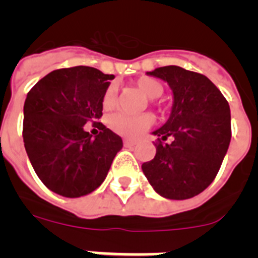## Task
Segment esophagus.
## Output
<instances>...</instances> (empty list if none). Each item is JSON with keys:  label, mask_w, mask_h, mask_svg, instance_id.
<instances>
[{"label": "esophagus", "mask_w": 258, "mask_h": 258, "mask_svg": "<svg viewBox=\"0 0 258 258\" xmlns=\"http://www.w3.org/2000/svg\"><path fill=\"white\" fill-rule=\"evenodd\" d=\"M137 145V141L133 140H124V146L125 147H133Z\"/></svg>", "instance_id": "obj_1"}]
</instances>
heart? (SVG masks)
Segmentation results:
<instances>
[{"instance_id": "heart-1", "label": "heart", "mask_w": 258, "mask_h": 258, "mask_svg": "<svg viewBox=\"0 0 258 258\" xmlns=\"http://www.w3.org/2000/svg\"><path fill=\"white\" fill-rule=\"evenodd\" d=\"M136 85L140 90H142L150 99H156L160 97L164 92L163 84L156 79L143 76L136 81ZM116 95H117V88L115 85H109L106 89L102 99V104L104 108H111L116 103ZM152 117L150 115H127V113H115L109 116L108 126L116 132L117 134H121L125 137H138L151 126Z\"/></svg>"}]
</instances>
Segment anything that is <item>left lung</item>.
Here are the masks:
<instances>
[{"instance_id":"left-lung-1","label":"left lung","mask_w":258,"mask_h":258,"mask_svg":"<svg viewBox=\"0 0 258 258\" xmlns=\"http://www.w3.org/2000/svg\"><path fill=\"white\" fill-rule=\"evenodd\" d=\"M146 74L169 85L173 104L165 124L152 132L160 143L154 159L142 164V170L160 197L190 199L212 183L229 149V103L204 75L178 66L159 67ZM168 136L173 142L163 145L161 141Z\"/></svg>"}]
</instances>
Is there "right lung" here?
Masks as SVG:
<instances>
[{
    "label": "right lung",
    "mask_w": 258,
    "mask_h": 258,
    "mask_svg": "<svg viewBox=\"0 0 258 258\" xmlns=\"http://www.w3.org/2000/svg\"><path fill=\"white\" fill-rule=\"evenodd\" d=\"M113 75L77 66L55 70L38 81L24 102L23 140L38 178L52 192L80 198L107 177L121 137L98 122L93 138L84 131L102 116L103 94Z\"/></svg>",
    "instance_id": "obj_1"
}]
</instances>
